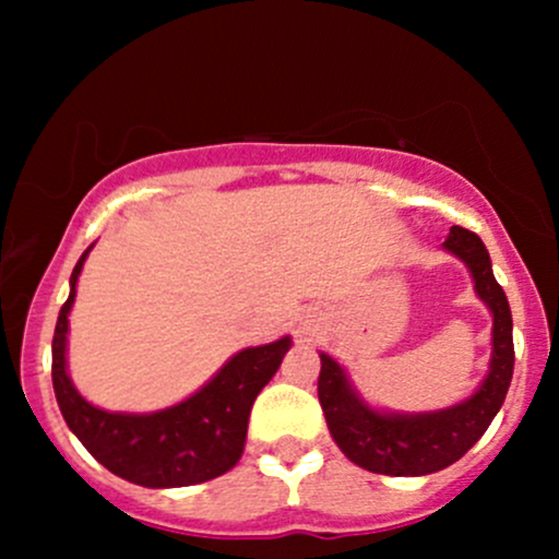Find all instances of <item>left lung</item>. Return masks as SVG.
Returning <instances> with one entry per match:
<instances>
[{"instance_id": "left-lung-1", "label": "left lung", "mask_w": 559, "mask_h": 559, "mask_svg": "<svg viewBox=\"0 0 559 559\" xmlns=\"http://www.w3.org/2000/svg\"><path fill=\"white\" fill-rule=\"evenodd\" d=\"M444 249L465 262L478 297L493 316L489 376L484 378L476 394L436 413H378L355 394L342 365L320 352L318 400L329 431L346 457L370 473L428 476L457 463L491 426L510 389L512 365H515L512 312L504 288L491 273L489 252L478 234L463 226L449 228Z\"/></svg>"}]
</instances>
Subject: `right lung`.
<instances>
[{"label": "right lung", "mask_w": 559, "mask_h": 559, "mask_svg": "<svg viewBox=\"0 0 559 559\" xmlns=\"http://www.w3.org/2000/svg\"><path fill=\"white\" fill-rule=\"evenodd\" d=\"M88 249L70 275V297L62 305L52 338L55 396L68 428L96 463L131 484L173 489L223 476L239 463L252 404L275 376L292 338L241 349L197 394L159 413L131 415L94 407L75 391L66 362L68 312Z\"/></svg>", "instance_id": "add662e5"}]
</instances>
